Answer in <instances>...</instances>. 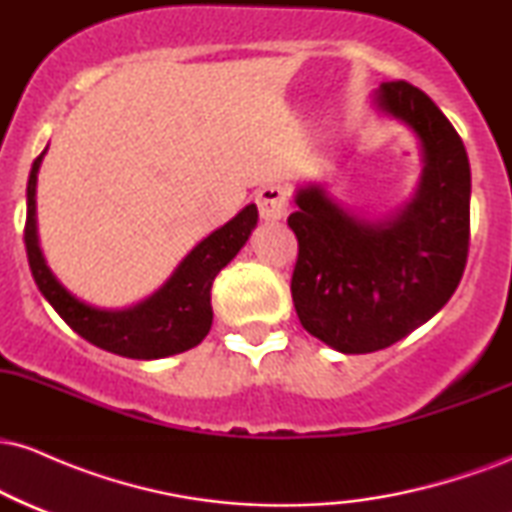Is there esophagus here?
I'll use <instances>...</instances> for the list:
<instances>
[{"mask_svg":"<svg viewBox=\"0 0 512 512\" xmlns=\"http://www.w3.org/2000/svg\"><path fill=\"white\" fill-rule=\"evenodd\" d=\"M286 199H289V195H286L284 187H279V185L262 187V190L255 195L257 209H260V219L267 223H276V221L284 219Z\"/></svg>","mask_w":512,"mask_h":512,"instance_id":"obj_1","label":"esophagus"}]
</instances>
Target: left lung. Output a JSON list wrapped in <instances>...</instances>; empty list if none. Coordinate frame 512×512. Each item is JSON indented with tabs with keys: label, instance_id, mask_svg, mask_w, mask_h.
Here are the masks:
<instances>
[{
	"label": "left lung",
	"instance_id": "left-lung-1",
	"mask_svg": "<svg viewBox=\"0 0 512 512\" xmlns=\"http://www.w3.org/2000/svg\"><path fill=\"white\" fill-rule=\"evenodd\" d=\"M375 113L419 142L421 173L409 199L383 214L356 211L327 182L296 187L298 238L291 296L301 325L339 354H370L431 320L460 284L469 250L472 173L464 144L424 91L390 81Z\"/></svg>",
	"mask_w": 512,
	"mask_h": 512
}]
</instances>
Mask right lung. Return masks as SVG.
<instances>
[{"label":"right lung","mask_w":512,"mask_h":512,"mask_svg":"<svg viewBox=\"0 0 512 512\" xmlns=\"http://www.w3.org/2000/svg\"><path fill=\"white\" fill-rule=\"evenodd\" d=\"M45 154H48V149L35 158L31 175H28V211L26 231H23L31 274L45 301L57 310V315L79 337L117 356L154 361V358L182 354V351L202 342L211 330V320H214L209 293L211 284H214L216 274L238 255L255 231V204L240 209L231 221L223 223L204 240H199L195 248L182 257L173 274L163 281V286H158L144 301L127 305V308H98V305L74 296L52 274L48 260L40 250L35 187H38V170Z\"/></svg>","instance_id":"right-lung-1"}]
</instances>
